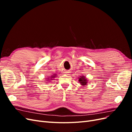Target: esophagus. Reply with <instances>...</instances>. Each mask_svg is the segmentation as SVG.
I'll return each instance as SVG.
<instances>
[{
  "instance_id": "1",
  "label": "esophagus",
  "mask_w": 132,
  "mask_h": 132,
  "mask_svg": "<svg viewBox=\"0 0 132 132\" xmlns=\"http://www.w3.org/2000/svg\"><path fill=\"white\" fill-rule=\"evenodd\" d=\"M66 73L68 74V75H69V73H69V72H66Z\"/></svg>"
}]
</instances>
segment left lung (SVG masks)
Here are the masks:
<instances>
[{"label":"left lung","instance_id":"1","mask_svg":"<svg viewBox=\"0 0 132 132\" xmlns=\"http://www.w3.org/2000/svg\"><path fill=\"white\" fill-rule=\"evenodd\" d=\"M79 82L80 84L83 86H85L87 85V84L88 82V79H87L85 75H82L79 77Z\"/></svg>","mask_w":132,"mask_h":132}]
</instances>
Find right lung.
Listing matches in <instances>:
<instances>
[{"instance_id": "1", "label": "right lung", "mask_w": 132, "mask_h": 132, "mask_svg": "<svg viewBox=\"0 0 132 132\" xmlns=\"http://www.w3.org/2000/svg\"><path fill=\"white\" fill-rule=\"evenodd\" d=\"M56 76H57V74H54V75H52V76H51V77H47V78L46 79L47 80L46 81H50L51 80H53V79L55 77H56Z\"/></svg>"}]
</instances>
